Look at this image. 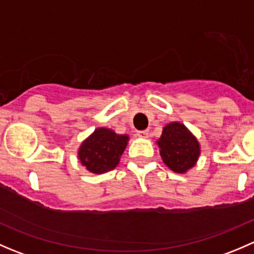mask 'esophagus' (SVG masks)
<instances>
[{"mask_svg": "<svg viewBox=\"0 0 254 254\" xmlns=\"http://www.w3.org/2000/svg\"><path fill=\"white\" fill-rule=\"evenodd\" d=\"M137 136L147 137L148 136V131H147V130H140V131H137Z\"/></svg>", "mask_w": 254, "mask_h": 254, "instance_id": "34e87169", "label": "esophagus"}]
</instances>
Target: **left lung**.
<instances>
[{
    "instance_id": "1",
    "label": "left lung",
    "mask_w": 254,
    "mask_h": 254,
    "mask_svg": "<svg viewBox=\"0 0 254 254\" xmlns=\"http://www.w3.org/2000/svg\"><path fill=\"white\" fill-rule=\"evenodd\" d=\"M157 143L163 162L176 173H186L190 170L200 155L198 140L178 122L170 123L163 127Z\"/></svg>"
}]
</instances>
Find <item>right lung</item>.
Wrapping results in <instances>:
<instances>
[{
  "label": "right lung",
  "mask_w": 254,
  "mask_h": 254,
  "mask_svg": "<svg viewBox=\"0 0 254 254\" xmlns=\"http://www.w3.org/2000/svg\"><path fill=\"white\" fill-rule=\"evenodd\" d=\"M127 135H118L111 129L98 127L82 142L78 158L92 173H106L114 170L127 147Z\"/></svg>",
  "instance_id": "obj_1"
}]
</instances>
